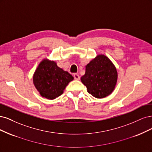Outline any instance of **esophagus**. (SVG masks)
I'll return each mask as SVG.
<instances>
[{
    "mask_svg": "<svg viewBox=\"0 0 152 152\" xmlns=\"http://www.w3.org/2000/svg\"><path fill=\"white\" fill-rule=\"evenodd\" d=\"M73 76H74L75 80H80V75L76 74V73H75V74H74V75H73Z\"/></svg>",
    "mask_w": 152,
    "mask_h": 152,
    "instance_id": "1",
    "label": "esophagus"
}]
</instances>
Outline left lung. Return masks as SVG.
<instances>
[{"label":"left lung","instance_id":"8db88e82","mask_svg":"<svg viewBox=\"0 0 152 152\" xmlns=\"http://www.w3.org/2000/svg\"><path fill=\"white\" fill-rule=\"evenodd\" d=\"M85 67V74L81 76V81L90 94L96 99H103L113 92L118 75L115 66L108 57L97 55Z\"/></svg>","mask_w":152,"mask_h":152}]
</instances>
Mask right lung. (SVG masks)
<instances>
[{"mask_svg": "<svg viewBox=\"0 0 152 152\" xmlns=\"http://www.w3.org/2000/svg\"><path fill=\"white\" fill-rule=\"evenodd\" d=\"M74 77L58 67L56 62L43 58L33 76V83L40 95L49 100L61 95Z\"/></svg>", "mask_w": 152, "mask_h": 152, "instance_id": "add662e5", "label": "right lung"}]
</instances>
